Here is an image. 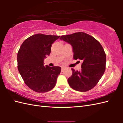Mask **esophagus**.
Segmentation results:
<instances>
[{"label": "esophagus", "instance_id": "1", "mask_svg": "<svg viewBox=\"0 0 123 123\" xmlns=\"http://www.w3.org/2000/svg\"><path fill=\"white\" fill-rule=\"evenodd\" d=\"M65 69H66V68H65V67H62V68H61V71H62V72Z\"/></svg>", "mask_w": 123, "mask_h": 123}]
</instances>
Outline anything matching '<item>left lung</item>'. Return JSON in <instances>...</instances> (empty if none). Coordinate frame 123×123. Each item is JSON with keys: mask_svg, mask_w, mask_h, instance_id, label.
<instances>
[{"mask_svg": "<svg viewBox=\"0 0 123 123\" xmlns=\"http://www.w3.org/2000/svg\"><path fill=\"white\" fill-rule=\"evenodd\" d=\"M60 39L72 46L74 59L82 61L80 71L71 69L72 74L68 79L69 85L81 92L91 90L105 71L106 56L103 48L96 39L83 32L63 35Z\"/></svg>", "mask_w": 123, "mask_h": 123, "instance_id": "8db88e82", "label": "left lung"}]
</instances>
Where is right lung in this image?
<instances>
[{
  "instance_id": "obj_1",
  "label": "right lung",
  "mask_w": 123,
  "mask_h": 123,
  "mask_svg": "<svg viewBox=\"0 0 123 123\" xmlns=\"http://www.w3.org/2000/svg\"><path fill=\"white\" fill-rule=\"evenodd\" d=\"M60 36L36 34L24 41L17 57L18 69L25 84L37 92H46L55 86L60 67L44 66L51 46Z\"/></svg>"
}]
</instances>
